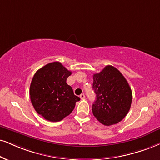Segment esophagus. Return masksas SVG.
Instances as JSON below:
<instances>
[{"instance_id": "1", "label": "esophagus", "mask_w": 160, "mask_h": 160, "mask_svg": "<svg viewBox=\"0 0 160 160\" xmlns=\"http://www.w3.org/2000/svg\"><path fill=\"white\" fill-rule=\"evenodd\" d=\"M80 98H81V99H84V98H85V96H84V94H81L80 95Z\"/></svg>"}]
</instances>
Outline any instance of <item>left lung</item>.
<instances>
[{"mask_svg": "<svg viewBox=\"0 0 160 160\" xmlns=\"http://www.w3.org/2000/svg\"><path fill=\"white\" fill-rule=\"evenodd\" d=\"M92 77V89L96 95L92 105L93 116L104 125H115L125 117L131 108V88L120 71L111 65Z\"/></svg>", "mask_w": 160, "mask_h": 160, "instance_id": "1", "label": "left lung"}]
</instances>
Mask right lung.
<instances>
[{
  "instance_id": "1",
  "label": "right lung",
  "mask_w": 160,
  "mask_h": 160,
  "mask_svg": "<svg viewBox=\"0 0 160 160\" xmlns=\"http://www.w3.org/2000/svg\"><path fill=\"white\" fill-rule=\"evenodd\" d=\"M72 72L58 62L49 63L35 72L29 88L30 99L39 115L50 122H58L73 110L80 98L67 84Z\"/></svg>"
}]
</instances>
